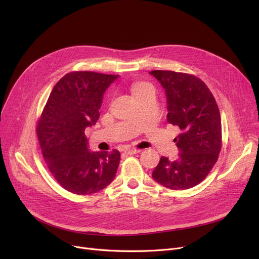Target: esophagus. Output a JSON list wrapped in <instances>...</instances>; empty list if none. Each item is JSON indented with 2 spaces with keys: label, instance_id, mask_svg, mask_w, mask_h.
<instances>
[{
  "label": "esophagus",
  "instance_id": "obj_1",
  "mask_svg": "<svg viewBox=\"0 0 259 259\" xmlns=\"http://www.w3.org/2000/svg\"><path fill=\"white\" fill-rule=\"evenodd\" d=\"M140 151H141L140 149H137V148H128V149H126V150H125V153L131 155V154H137Z\"/></svg>",
  "mask_w": 259,
  "mask_h": 259
}]
</instances>
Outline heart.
Returning <instances> with one entry per match:
<instances>
[{"label":"heart","instance_id":"obj_1","mask_svg":"<svg viewBox=\"0 0 259 259\" xmlns=\"http://www.w3.org/2000/svg\"><path fill=\"white\" fill-rule=\"evenodd\" d=\"M132 92H133V95L135 97V99L138 100L140 98L145 97V95H147L149 93H155V90L151 84L146 83V81H140V83L133 84Z\"/></svg>","mask_w":259,"mask_h":259}]
</instances>
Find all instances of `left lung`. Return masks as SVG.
<instances>
[{
  "label": "left lung",
  "mask_w": 259,
  "mask_h": 259,
  "mask_svg": "<svg viewBox=\"0 0 259 259\" xmlns=\"http://www.w3.org/2000/svg\"><path fill=\"white\" fill-rule=\"evenodd\" d=\"M165 89L169 124L181 133L174 139L180 155L162 156L152 172L159 185L172 190L192 188L207 178L222 148V119L213 94L203 81L188 73L150 72Z\"/></svg>",
  "instance_id": "1"
}]
</instances>
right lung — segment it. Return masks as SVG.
Listing matches in <instances>:
<instances>
[{
	"label": "right lung",
	"instance_id": "1",
	"mask_svg": "<svg viewBox=\"0 0 259 259\" xmlns=\"http://www.w3.org/2000/svg\"><path fill=\"white\" fill-rule=\"evenodd\" d=\"M118 75L73 71L53 87L38 119L36 134L56 181L78 195L97 193L111 184L120 154L89 150L85 129L100 117L104 93Z\"/></svg>",
	"mask_w": 259,
	"mask_h": 259
}]
</instances>
